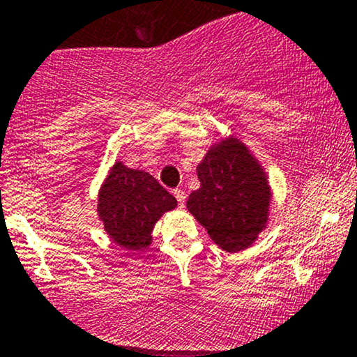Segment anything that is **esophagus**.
Segmentation results:
<instances>
[{"instance_id": "esophagus-1", "label": "esophagus", "mask_w": 357, "mask_h": 357, "mask_svg": "<svg viewBox=\"0 0 357 357\" xmlns=\"http://www.w3.org/2000/svg\"><path fill=\"white\" fill-rule=\"evenodd\" d=\"M174 195H175V199H177V202H178L180 207L185 206V200H187V194H185V192L180 190V189H175V190H174Z\"/></svg>"}]
</instances>
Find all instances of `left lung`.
<instances>
[{
	"mask_svg": "<svg viewBox=\"0 0 357 357\" xmlns=\"http://www.w3.org/2000/svg\"><path fill=\"white\" fill-rule=\"evenodd\" d=\"M200 187L189 195L187 209L227 253L256 241L270 215L271 189L266 172L234 136L209 148L197 165Z\"/></svg>",
	"mask_w": 357,
	"mask_h": 357,
	"instance_id": "8db88e82",
	"label": "left lung"
}]
</instances>
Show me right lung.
I'll return each mask as SVG.
<instances>
[{
	"label": "right lung",
	"mask_w": 357,
	"mask_h": 357,
	"mask_svg": "<svg viewBox=\"0 0 357 357\" xmlns=\"http://www.w3.org/2000/svg\"><path fill=\"white\" fill-rule=\"evenodd\" d=\"M175 207L177 199L157 178L121 162L114 163L99 189V219L109 238L125 250H146L155 222Z\"/></svg>",
	"instance_id": "1"
}]
</instances>
